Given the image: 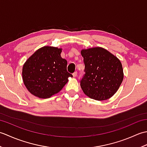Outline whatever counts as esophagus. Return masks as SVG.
Here are the masks:
<instances>
[{
	"mask_svg": "<svg viewBox=\"0 0 147 147\" xmlns=\"http://www.w3.org/2000/svg\"><path fill=\"white\" fill-rule=\"evenodd\" d=\"M77 74H78V73H77V71H76V72H74V73L73 74V75L74 77H76L77 76Z\"/></svg>",
	"mask_w": 147,
	"mask_h": 147,
	"instance_id": "obj_1",
	"label": "esophagus"
}]
</instances>
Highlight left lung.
Listing matches in <instances>:
<instances>
[{
    "label": "left lung",
    "instance_id": "left-lung-1",
    "mask_svg": "<svg viewBox=\"0 0 147 147\" xmlns=\"http://www.w3.org/2000/svg\"><path fill=\"white\" fill-rule=\"evenodd\" d=\"M85 74L81 80L84 93L96 100H105L117 92L123 82L122 64L107 50L102 47L82 49Z\"/></svg>",
    "mask_w": 147,
    "mask_h": 147
}]
</instances>
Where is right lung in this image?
<instances>
[{
    "label": "right lung",
    "instance_id": "add662e5",
    "mask_svg": "<svg viewBox=\"0 0 147 147\" xmlns=\"http://www.w3.org/2000/svg\"><path fill=\"white\" fill-rule=\"evenodd\" d=\"M62 49L44 46L27 59L22 71L27 90L37 97L47 98L59 93L73 77L67 71V62L61 56Z\"/></svg>",
    "mask_w": 147,
    "mask_h": 147
}]
</instances>
